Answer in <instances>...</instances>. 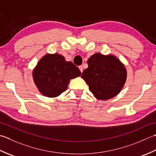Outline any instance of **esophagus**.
Masks as SVG:
<instances>
[{"label": "esophagus", "instance_id": "esophagus-1", "mask_svg": "<svg viewBox=\"0 0 156 156\" xmlns=\"http://www.w3.org/2000/svg\"><path fill=\"white\" fill-rule=\"evenodd\" d=\"M79 70H80V71L82 73L83 72V66L81 65V66H79Z\"/></svg>", "mask_w": 156, "mask_h": 156}]
</instances>
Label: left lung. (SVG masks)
Masks as SVG:
<instances>
[{
    "mask_svg": "<svg viewBox=\"0 0 156 156\" xmlns=\"http://www.w3.org/2000/svg\"><path fill=\"white\" fill-rule=\"evenodd\" d=\"M87 65L88 67L82 73L81 78L97 99H111L122 90L127 72L125 65L116 56L95 53L89 58Z\"/></svg>",
    "mask_w": 156,
    "mask_h": 156,
    "instance_id": "obj_1",
    "label": "left lung"
}]
</instances>
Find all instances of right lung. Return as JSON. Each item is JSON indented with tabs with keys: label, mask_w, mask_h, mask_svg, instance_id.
I'll list each match as a JSON object with an SVG mask.
<instances>
[{
	"label": "right lung",
	"mask_w": 156,
	"mask_h": 156,
	"mask_svg": "<svg viewBox=\"0 0 156 156\" xmlns=\"http://www.w3.org/2000/svg\"><path fill=\"white\" fill-rule=\"evenodd\" d=\"M77 66L58 53L42 56L32 71L35 85L43 96L56 98L66 90L70 80L81 75Z\"/></svg>",
	"instance_id": "1"
}]
</instances>
